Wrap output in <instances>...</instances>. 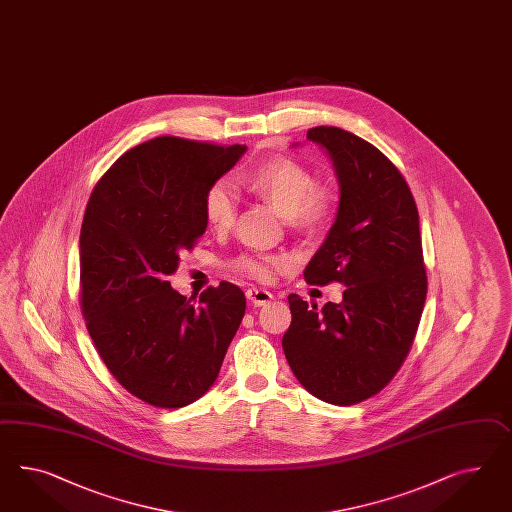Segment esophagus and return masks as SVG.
<instances>
[{
    "label": "esophagus",
    "instance_id": "1",
    "mask_svg": "<svg viewBox=\"0 0 512 512\" xmlns=\"http://www.w3.org/2000/svg\"><path fill=\"white\" fill-rule=\"evenodd\" d=\"M246 296L255 307H263V305L270 304L274 300L272 292L266 291V289H257V287H249Z\"/></svg>",
    "mask_w": 512,
    "mask_h": 512
}]
</instances>
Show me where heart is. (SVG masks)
Returning a JSON list of instances; mask_svg holds the SVG:
<instances>
[{"instance_id":"1","label":"heart","mask_w":512,"mask_h":512,"mask_svg":"<svg viewBox=\"0 0 512 512\" xmlns=\"http://www.w3.org/2000/svg\"><path fill=\"white\" fill-rule=\"evenodd\" d=\"M242 184L253 194L264 197L283 218L302 231H315L332 212L333 197L330 190L318 188L313 173L300 162L276 156L251 167L242 177ZM203 210L208 225L225 231L236 218V195L227 182H214L203 199ZM285 259L276 255L248 253L235 261V268L249 277L266 281L274 276L276 268Z\"/></svg>"}]
</instances>
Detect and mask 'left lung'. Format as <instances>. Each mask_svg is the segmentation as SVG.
<instances>
[{
    "instance_id": "obj_1",
    "label": "left lung",
    "mask_w": 512,
    "mask_h": 512,
    "mask_svg": "<svg viewBox=\"0 0 512 512\" xmlns=\"http://www.w3.org/2000/svg\"><path fill=\"white\" fill-rule=\"evenodd\" d=\"M307 139L333 162L339 205L305 281L346 289L322 309L291 294L283 350L311 395L350 406L386 387L414 343L427 298L419 214L401 171L369 141L335 126Z\"/></svg>"
}]
</instances>
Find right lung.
Returning a JSON list of instances; mask_svg holds the SVG:
<instances>
[{
	"instance_id": "obj_1",
	"label": "right lung",
	"mask_w": 512,
	"mask_h": 512,
	"mask_svg": "<svg viewBox=\"0 0 512 512\" xmlns=\"http://www.w3.org/2000/svg\"><path fill=\"white\" fill-rule=\"evenodd\" d=\"M246 151L154 138L125 152L89 197L80 233L83 318L117 382L152 406L203 397L246 313L233 283L192 304L167 281L182 249L207 231L208 188Z\"/></svg>"
}]
</instances>
